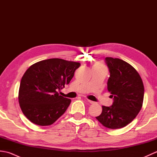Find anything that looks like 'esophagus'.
I'll list each match as a JSON object with an SVG mask.
<instances>
[{
    "label": "esophagus",
    "mask_w": 157,
    "mask_h": 157,
    "mask_svg": "<svg viewBox=\"0 0 157 157\" xmlns=\"http://www.w3.org/2000/svg\"><path fill=\"white\" fill-rule=\"evenodd\" d=\"M88 102L90 103V104H94V101H90V100H88Z\"/></svg>",
    "instance_id": "34e87169"
}]
</instances>
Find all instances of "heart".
Listing matches in <instances>:
<instances>
[{"label": "heart", "mask_w": 157, "mask_h": 157, "mask_svg": "<svg viewBox=\"0 0 157 157\" xmlns=\"http://www.w3.org/2000/svg\"><path fill=\"white\" fill-rule=\"evenodd\" d=\"M95 65L98 66V67H103V65H101V64H96V65Z\"/></svg>", "instance_id": "heart-1"}]
</instances>
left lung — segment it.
<instances>
[{
    "label": "left lung",
    "mask_w": 157,
    "mask_h": 157,
    "mask_svg": "<svg viewBox=\"0 0 157 157\" xmlns=\"http://www.w3.org/2000/svg\"><path fill=\"white\" fill-rule=\"evenodd\" d=\"M105 63L110 73L107 89L113 102L110 106H102V113L96 118L107 128H122L131 123L141 110L144 84L139 73L129 63L112 57H106Z\"/></svg>",
    "instance_id": "obj_1"
}]
</instances>
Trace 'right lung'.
Returning <instances> with one entry per match:
<instances>
[{
    "mask_svg": "<svg viewBox=\"0 0 157 157\" xmlns=\"http://www.w3.org/2000/svg\"><path fill=\"white\" fill-rule=\"evenodd\" d=\"M80 63L50 59L29 67L23 75L19 102L24 115L34 124L50 125L64 114L71 100L58 90L69 84Z\"/></svg>",
    "mask_w": 157,
    "mask_h": 157,
    "instance_id": "obj_1",
    "label": "right lung"
}]
</instances>
